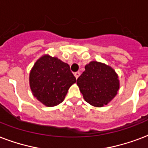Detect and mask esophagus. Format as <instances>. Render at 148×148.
<instances>
[{"instance_id": "esophagus-1", "label": "esophagus", "mask_w": 148, "mask_h": 148, "mask_svg": "<svg viewBox=\"0 0 148 148\" xmlns=\"http://www.w3.org/2000/svg\"><path fill=\"white\" fill-rule=\"evenodd\" d=\"M79 75H80L79 72H76V73H74V75H75V77L76 78V79H78V77L79 76Z\"/></svg>"}]
</instances>
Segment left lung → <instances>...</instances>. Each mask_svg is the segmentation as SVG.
I'll list each match as a JSON object with an SVG mask.
<instances>
[{"label":"left lung","instance_id":"1","mask_svg":"<svg viewBox=\"0 0 148 148\" xmlns=\"http://www.w3.org/2000/svg\"><path fill=\"white\" fill-rule=\"evenodd\" d=\"M77 85L85 100L94 106L106 105L119 90V79L115 71L105 64L91 62L77 79Z\"/></svg>","mask_w":148,"mask_h":148}]
</instances>
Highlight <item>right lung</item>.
I'll use <instances>...</instances> for the list:
<instances>
[{
  "label": "right lung",
  "instance_id": "add662e5",
  "mask_svg": "<svg viewBox=\"0 0 148 148\" xmlns=\"http://www.w3.org/2000/svg\"><path fill=\"white\" fill-rule=\"evenodd\" d=\"M29 81L35 97L45 106H54L63 101L76 79L68 64L55 57L44 56L35 62Z\"/></svg>",
  "mask_w": 148,
  "mask_h": 148
}]
</instances>
